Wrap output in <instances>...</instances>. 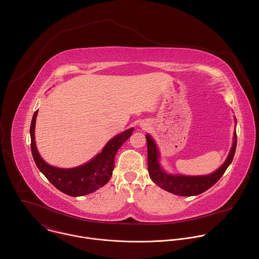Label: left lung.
Segmentation results:
<instances>
[{
  "instance_id": "obj_1",
  "label": "left lung",
  "mask_w": 259,
  "mask_h": 259,
  "mask_svg": "<svg viewBox=\"0 0 259 259\" xmlns=\"http://www.w3.org/2000/svg\"><path fill=\"white\" fill-rule=\"evenodd\" d=\"M147 142V169L152 180L158 186L174 195L191 197L200 195L211 187L224 175L230 164L232 163L237 146V134L234 133V143L226 162L219 167L215 172L203 176H184L172 175L166 173L159 163L158 147L150 134L145 135Z\"/></svg>"
}]
</instances>
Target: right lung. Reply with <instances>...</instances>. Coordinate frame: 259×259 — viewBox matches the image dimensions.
I'll use <instances>...</instances> for the list:
<instances>
[{
	"label": "right lung",
	"instance_id": "obj_1",
	"mask_svg": "<svg viewBox=\"0 0 259 259\" xmlns=\"http://www.w3.org/2000/svg\"><path fill=\"white\" fill-rule=\"evenodd\" d=\"M38 110H35L30 124V147L34 163L45 177L60 192L81 197L95 192L108 182L115 168V157L122 144L131 136L133 128L110 139L91 161L76 168L62 169L47 164L39 155L34 141V126Z\"/></svg>",
	"mask_w": 259,
	"mask_h": 259
}]
</instances>
